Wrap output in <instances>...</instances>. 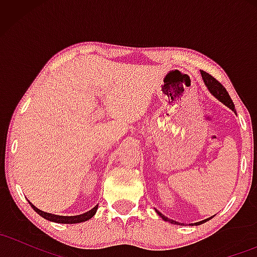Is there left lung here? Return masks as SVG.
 I'll return each mask as SVG.
<instances>
[{"label":"left lung","mask_w":257,"mask_h":257,"mask_svg":"<svg viewBox=\"0 0 257 257\" xmlns=\"http://www.w3.org/2000/svg\"><path fill=\"white\" fill-rule=\"evenodd\" d=\"M200 75H202V78H203V81H204V84L206 85V88H208L209 91H210V93L213 94L215 98H216L217 100H220V101L222 102L223 105H226L227 107H229L232 111L235 112L234 104H233L231 96H229V94L227 93V90L225 89V87H223V85L221 84L219 81H216V79H215L213 76L209 75V73H206L205 71H200ZM156 211H157V210H156ZM157 214L164 221H169L170 223H174V225H180V223L176 222V221H173V220L168 219L167 216H164V215L159 213V211H157ZM210 219H211V217H209V219H205V220H203V221H199V222H196V223H194V225H196V226L202 225L203 222H206V221H209ZM181 225H182V223H181ZM191 225H192V223H191Z\"/></svg>","instance_id":"left-lung-1"}]
</instances>
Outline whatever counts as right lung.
Segmentation results:
<instances>
[{"instance_id":"obj_1","label":"right lung","mask_w":257,"mask_h":257,"mask_svg":"<svg viewBox=\"0 0 257 257\" xmlns=\"http://www.w3.org/2000/svg\"><path fill=\"white\" fill-rule=\"evenodd\" d=\"M32 209H34L35 211L38 215H41V216L44 217L46 220L48 221H53V222H57V223H79V222H84V221L91 219V217L94 216L96 213V210H98V205L94 206L93 209H90L89 211H87V213L84 214H81V215H76V216H61V215H54V214H51V213H46V211H42L40 210V209L36 208L32 203H30Z\"/></svg>"}]
</instances>
